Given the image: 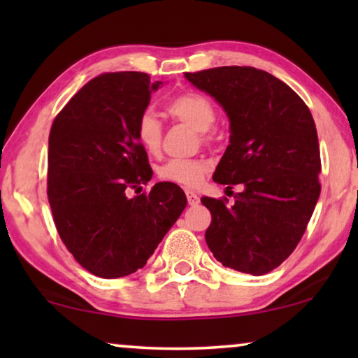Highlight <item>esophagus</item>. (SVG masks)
I'll return each instance as SVG.
<instances>
[{"label":"esophagus","mask_w":358,"mask_h":358,"mask_svg":"<svg viewBox=\"0 0 358 358\" xmlns=\"http://www.w3.org/2000/svg\"><path fill=\"white\" fill-rule=\"evenodd\" d=\"M186 199H187V203H189L191 207H194V205H197L199 202H201V199H199L197 194L192 191H186Z\"/></svg>","instance_id":"1"}]
</instances>
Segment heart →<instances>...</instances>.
Segmentation results:
<instances>
[{
  "label": "heart",
  "mask_w": 358,
  "mask_h": 358,
  "mask_svg": "<svg viewBox=\"0 0 358 358\" xmlns=\"http://www.w3.org/2000/svg\"><path fill=\"white\" fill-rule=\"evenodd\" d=\"M167 112L175 120L181 121L201 132L205 138V132L213 128L216 121V108L207 96L196 92L178 94L167 104ZM136 134L142 147L151 155H156L161 148L162 126L151 112H143L137 120ZM207 166L196 159H171L159 167L157 175L162 181L185 187H196L201 185Z\"/></svg>",
  "instance_id": "1"
}]
</instances>
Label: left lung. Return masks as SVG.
<instances>
[{
  "label": "left lung",
  "instance_id": "obj_1",
  "mask_svg": "<svg viewBox=\"0 0 358 358\" xmlns=\"http://www.w3.org/2000/svg\"><path fill=\"white\" fill-rule=\"evenodd\" d=\"M185 77L229 118V145L213 180L241 185L234 205L202 197L211 224L205 240L224 266L254 276L286 260L316 207L320 155L313 115L280 78L248 66H222Z\"/></svg>",
  "mask_w": 358,
  "mask_h": 358
}]
</instances>
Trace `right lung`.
Returning a JSON list of instances; mask_svg holds the SVG:
<instances>
[{
    "label": "right lung",
    "mask_w": 358,
    "mask_h": 358,
    "mask_svg": "<svg viewBox=\"0 0 358 358\" xmlns=\"http://www.w3.org/2000/svg\"><path fill=\"white\" fill-rule=\"evenodd\" d=\"M161 87L143 72L102 74L72 96L48 136L57 230L77 262L106 280L142 268L186 208L183 189L167 181L128 196L153 177L136 126Z\"/></svg>",
    "instance_id": "obj_1"
}]
</instances>
